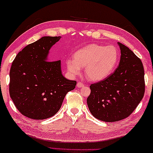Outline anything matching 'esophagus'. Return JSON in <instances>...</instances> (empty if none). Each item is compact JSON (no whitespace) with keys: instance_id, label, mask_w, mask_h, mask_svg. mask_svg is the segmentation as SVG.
Returning a JSON list of instances; mask_svg holds the SVG:
<instances>
[{"instance_id":"obj_1","label":"esophagus","mask_w":153,"mask_h":153,"mask_svg":"<svg viewBox=\"0 0 153 153\" xmlns=\"http://www.w3.org/2000/svg\"><path fill=\"white\" fill-rule=\"evenodd\" d=\"M77 87H84V84L83 83H82V82H77Z\"/></svg>"}]
</instances>
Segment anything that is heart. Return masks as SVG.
Masks as SVG:
<instances>
[{
	"mask_svg": "<svg viewBox=\"0 0 153 153\" xmlns=\"http://www.w3.org/2000/svg\"><path fill=\"white\" fill-rule=\"evenodd\" d=\"M74 59L68 58L66 64L69 72L76 75L85 67V74L91 81H100L109 76L114 71L119 59V53L113 46L89 45L75 52Z\"/></svg>",
	"mask_w": 153,
	"mask_h": 153,
	"instance_id": "b5f03b06",
	"label": "heart"
}]
</instances>
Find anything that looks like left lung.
Returning <instances> with one entry per match:
<instances>
[{
    "label": "left lung",
    "mask_w": 153,
    "mask_h": 153,
    "mask_svg": "<svg viewBox=\"0 0 153 153\" xmlns=\"http://www.w3.org/2000/svg\"><path fill=\"white\" fill-rule=\"evenodd\" d=\"M119 64L113 73L90 85L87 102L91 114L100 121L115 122L131 114L144 96V71L142 62L131 50L118 42Z\"/></svg>",
    "instance_id": "left-lung-1"
}]
</instances>
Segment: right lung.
<instances>
[{"label": "right lung", "instance_id": "obj_1", "mask_svg": "<svg viewBox=\"0 0 153 153\" xmlns=\"http://www.w3.org/2000/svg\"><path fill=\"white\" fill-rule=\"evenodd\" d=\"M61 36H43L19 51L9 72V94L15 106L30 119L42 120L56 114L76 81L65 78L61 61L49 58L51 47ZM50 62H49V61Z\"/></svg>", "mask_w": 153, "mask_h": 153}]
</instances>
